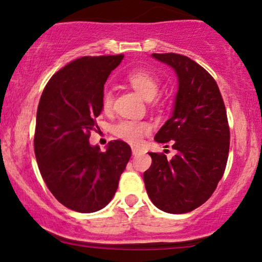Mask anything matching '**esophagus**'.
Here are the masks:
<instances>
[{
    "mask_svg": "<svg viewBox=\"0 0 262 262\" xmlns=\"http://www.w3.org/2000/svg\"><path fill=\"white\" fill-rule=\"evenodd\" d=\"M139 152H141V149H138V148H132V155H138Z\"/></svg>",
    "mask_w": 262,
    "mask_h": 262,
    "instance_id": "obj_1",
    "label": "esophagus"
}]
</instances>
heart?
I'll return each mask as SVG.
<instances>
[{
    "label": "heart",
    "mask_w": 262,
    "mask_h": 262,
    "mask_svg": "<svg viewBox=\"0 0 262 262\" xmlns=\"http://www.w3.org/2000/svg\"><path fill=\"white\" fill-rule=\"evenodd\" d=\"M127 82L131 87L145 99L150 101L155 98L159 92V81L151 73L146 70H132L127 75ZM113 103V95L110 91L103 93L102 96V108L103 111H110ZM150 131V126L146 123H138V121L124 120L120 121L113 127V134L123 141L130 144L137 145L142 142L144 136Z\"/></svg>",
    "instance_id": "b5f03b06"
}]
</instances>
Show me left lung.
<instances>
[{
    "label": "left lung",
    "mask_w": 262,
    "mask_h": 262,
    "mask_svg": "<svg viewBox=\"0 0 262 262\" xmlns=\"http://www.w3.org/2000/svg\"><path fill=\"white\" fill-rule=\"evenodd\" d=\"M151 57L169 66L178 78L173 112L155 135L157 143L171 142L177 154L167 160L149 152L152 163L143 179L154 205L186 213L205 203L223 177L230 139L227 112L216 81L194 60L178 53Z\"/></svg>",
    "instance_id": "obj_1"
}]
</instances>
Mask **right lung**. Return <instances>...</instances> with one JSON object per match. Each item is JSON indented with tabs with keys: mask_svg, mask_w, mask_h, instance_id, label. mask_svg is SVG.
<instances>
[{
	"mask_svg": "<svg viewBox=\"0 0 262 262\" xmlns=\"http://www.w3.org/2000/svg\"><path fill=\"white\" fill-rule=\"evenodd\" d=\"M124 56L81 57L50 78L37 111L34 152L39 170L55 198L68 209L91 213L116 194L131 157L123 141L106 151L89 143L102 112L103 85Z\"/></svg>",
	"mask_w": 262,
	"mask_h": 262,
	"instance_id": "add662e5",
	"label": "right lung"
}]
</instances>
